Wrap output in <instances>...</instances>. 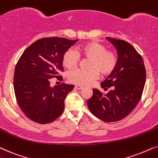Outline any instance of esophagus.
<instances>
[{
	"instance_id": "1",
	"label": "esophagus",
	"mask_w": 158,
	"mask_h": 158,
	"mask_svg": "<svg viewBox=\"0 0 158 158\" xmlns=\"http://www.w3.org/2000/svg\"><path fill=\"white\" fill-rule=\"evenodd\" d=\"M75 87L77 88V89H82L83 88H84L83 86H81V85H76Z\"/></svg>"
}]
</instances>
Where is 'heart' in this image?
<instances>
[{"label":"heart","mask_w":158,"mask_h":158,"mask_svg":"<svg viewBox=\"0 0 158 158\" xmlns=\"http://www.w3.org/2000/svg\"><path fill=\"white\" fill-rule=\"evenodd\" d=\"M81 56L89 58V69H75L69 73L70 81L78 85H86L98 79L100 72L103 75L112 73L117 65L116 55L107 50L106 47L96 41L86 43L77 48H70L63 56V64L67 69H73L77 66Z\"/></svg>","instance_id":"b5f03b06"}]
</instances>
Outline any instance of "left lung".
<instances>
[{
  "label": "left lung",
  "instance_id": "8db88e82",
  "mask_svg": "<svg viewBox=\"0 0 158 158\" xmlns=\"http://www.w3.org/2000/svg\"><path fill=\"white\" fill-rule=\"evenodd\" d=\"M118 52L117 65L101 87L110 91L102 94L93 89L87 101L92 114L105 122H114L127 117L139 102L144 87L146 70L142 56L127 42L106 37Z\"/></svg>",
  "mask_w": 158,
  "mask_h": 158
}]
</instances>
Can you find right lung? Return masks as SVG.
Masks as SVG:
<instances>
[{
  "label": "right lung",
  "mask_w": 158,
  "mask_h": 158,
  "mask_svg": "<svg viewBox=\"0 0 158 158\" xmlns=\"http://www.w3.org/2000/svg\"><path fill=\"white\" fill-rule=\"evenodd\" d=\"M79 40L47 37L35 41L24 50L14 77L16 100L23 113L31 121L45 124L57 119L64 110V100L73 85L62 83L50 87V80L64 71L63 56Z\"/></svg>",
  "instance_id": "obj_1"
}]
</instances>
